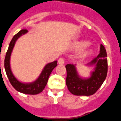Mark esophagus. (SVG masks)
Listing matches in <instances>:
<instances>
[{"label": "esophagus", "mask_w": 121, "mask_h": 121, "mask_svg": "<svg viewBox=\"0 0 121 121\" xmlns=\"http://www.w3.org/2000/svg\"><path fill=\"white\" fill-rule=\"evenodd\" d=\"M64 62H65V60H64V59L63 57H60V58H59V59L58 60V62L59 64H64Z\"/></svg>", "instance_id": "obj_1"}]
</instances>
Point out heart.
<instances>
[{
  "instance_id": "b5f03b06",
  "label": "heart",
  "mask_w": 121,
  "mask_h": 121,
  "mask_svg": "<svg viewBox=\"0 0 121 121\" xmlns=\"http://www.w3.org/2000/svg\"><path fill=\"white\" fill-rule=\"evenodd\" d=\"M87 45H88V42H81L75 45V48H77V49H79V48L86 47ZM91 53V50H89V49H85V50H84L81 53V56H82V57H84V56H86L87 55L90 54Z\"/></svg>"
}]
</instances>
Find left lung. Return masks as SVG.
I'll return each mask as SVG.
<instances>
[{
  "mask_svg": "<svg viewBox=\"0 0 121 121\" xmlns=\"http://www.w3.org/2000/svg\"><path fill=\"white\" fill-rule=\"evenodd\" d=\"M107 54L103 45L100 44V53L88 63L95 65L94 71L88 79L79 76L75 66L68 64L66 66L67 76L66 83L68 90L75 95H91L95 93L103 84L108 72Z\"/></svg>",
  "mask_w": 121,
  "mask_h": 121,
  "instance_id": "8db88e82",
  "label": "left lung"
}]
</instances>
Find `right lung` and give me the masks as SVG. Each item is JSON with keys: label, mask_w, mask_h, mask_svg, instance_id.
Masks as SVG:
<instances>
[{"label": "right lung", "mask_w": 121, "mask_h": 121, "mask_svg": "<svg viewBox=\"0 0 121 121\" xmlns=\"http://www.w3.org/2000/svg\"><path fill=\"white\" fill-rule=\"evenodd\" d=\"M27 32H28L27 30L23 29L20 31H18L16 35H14L12 40L9 43L8 51L6 52V57H5V59H4V68H5L6 75L8 76L9 81L16 90L21 92V93H25V94L36 95V94L42 92V90L44 89L45 86L47 84L48 78H49L52 71L57 66V61L55 60V61L52 62L51 63H48V64H46L44 68L42 70L39 77L33 82L29 84L22 83V82H19L16 79L12 73L11 68H10V64H9L10 56H11V52L13 49L14 46H15L17 40L21 37V35L25 34Z\"/></svg>", "instance_id": "obj_1"}]
</instances>
